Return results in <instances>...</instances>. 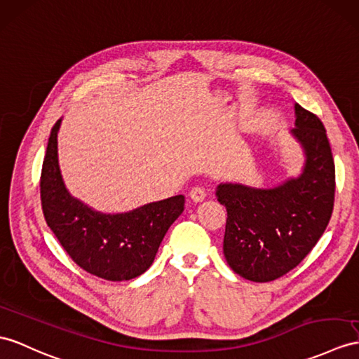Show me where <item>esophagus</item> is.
Wrapping results in <instances>:
<instances>
[{"label": "esophagus", "mask_w": 359, "mask_h": 359, "mask_svg": "<svg viewBox=\"0 0 359 359\" xmlns=\"http://www.w3.org/2000/svg\"><path fill=\"white\" fill-rule=\"evenodd\" d=\"M189 196L191 198V201H194V203H201V201L205 199L207 194H205V190L203 187H194V189L190 190Z\"/></svg>", "instance_id": "1"}]
</instances>
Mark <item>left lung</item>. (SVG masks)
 Instances as JSON below:
<instances>
[{"instance_id":"obj_1","label":"left lung","mask_w":359,"mask_h":359,"mask_svg":"<svg viewBox=\"0 0 359 359\" xmlns=\"http://www.w3.org/2000/svg\"><path fill=\"white\" fill-rule=\"evenodd\" d=\"M291 135L304 154L299 177L271 189L222 182L224 256L236 274L271 282L294 269L325 233L334 210L335 164L321 120L295 103Z\"/></svg>"}]
</instances>
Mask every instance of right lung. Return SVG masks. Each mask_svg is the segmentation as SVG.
<instances>
[{
    "label": "right lung",
    "mask_w": 359,
    "mask_h": 359,
    "mask_svg": "<svg viewBox=\"0 0 359 359\" xmlns=\"http://www.w3.org/2000/svg\"><path fill=\"white\" fill-rule=\"evenodd\" d=\"M59 118L51 129L41 172V203L47 225L86 273L121 282L149 269L169 226L184 210L177 195L125 213H102L67 190L57 160Z\"/></svg>",
    "instance_id": "1"
}]
</instances>
